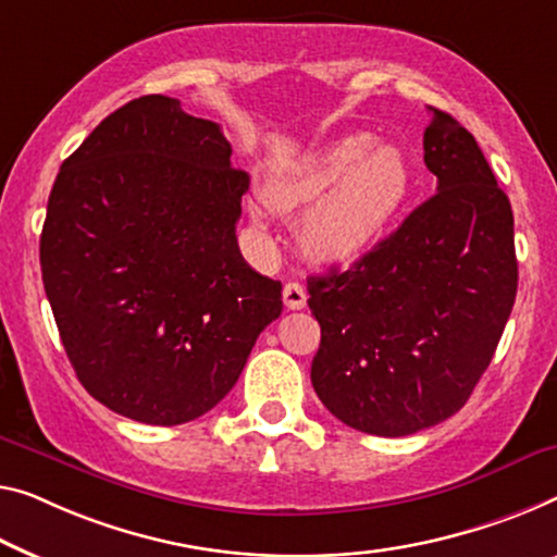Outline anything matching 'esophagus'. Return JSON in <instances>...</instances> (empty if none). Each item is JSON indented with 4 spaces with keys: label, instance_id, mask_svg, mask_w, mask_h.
I'll return each mask as SVG.
<instances>
[{
    "label": "esophagus",
    "instance_id": "34e87169",
    "mask_svg": "<svg viewBox=\"0 0 557 557\" xmlns=\"http://www.w3.org/2000/svg\"><path fill=\"white\" fill-rule=\"evenodd\" d=\"M282 300H285L287 310H302L307 305V293L300 282H287L285 289H282Z\"/></svg>",
    "mask_w": 557,
    "mask_h": 557
}]
</instances>
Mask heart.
Wrapping results in <instances>:
<instances>
[{
	"label": "heart",
	"mask_w": 557,
	"mask_h": 557,
	"mask_svg": "<svg viewBox=\"0 0 557 557\" xmlns=\"http://www.w3.org/2000/svg\"><path fill=\"white\" fill-rule=\"evenodd\" d=\"M410 193L412 168L403 149L375 145L370 135H347L272 182L264 199L277 212L310 205L297 227L305 250L318 260L350 264L383 239Z\"/></svg>",
	"instance_id": "obj_1"
}]
</instances>
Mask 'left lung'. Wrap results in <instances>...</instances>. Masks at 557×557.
Masks as SVG:
<instances>
[{"mask_svg":"<svg viewBox=\"0 0 557 557\" xmlns=\"http://www.w3.org/2000/svg\"><path fill=\"white\" fill-rule=\"evenodd\" d=\"M430 110L422 149L437 193L352 268L307 280L322 330L314 393L345 425L383 437L468 403L518 293L510 199L475 137Z\"/></svg>","mask_w":557,"mask_h":557,"instance_id":"left-lung-1","label":"left lung"}]
</instances>
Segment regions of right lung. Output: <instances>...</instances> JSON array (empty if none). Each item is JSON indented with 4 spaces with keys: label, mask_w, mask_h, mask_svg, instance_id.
I'll return each instance as SVG.
<instances>
[{
    "label": "right lung",
    "mask_w": 557,
    "mask_h": 557,
    "mask_svg": "<svg viewBox=\"0 0 557 557\" xmlns=\"http://www.w3.org/2000/svg\"><path fill=\"white\" fill-rule=\"evenodd\" d=\"M220 124L180 99H132L62 162L39 237L41 280L79 383L124 418L212 410L280 318L282 285L243 260L247 172Z\"/></svg>",
    "instance_id": "add662e5"
}]
</instances>
